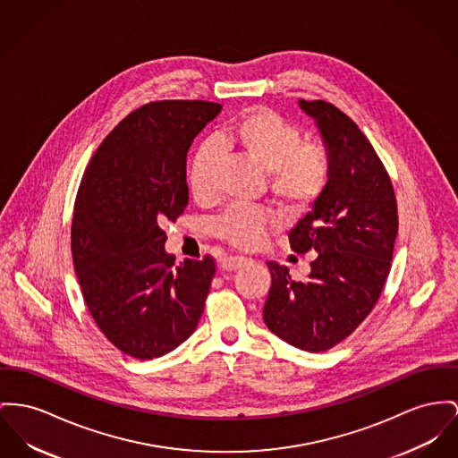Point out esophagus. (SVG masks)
Wrapping results in <instances>:
<instances>
[{
  "instance_id": "esophagus-1",
  "label": "esophagus",
  "mask_w": 458,
  "mask_h": 458,
  "mask_svg": "<svg viewBox=\"0 0 458 458\" xmlns=\"http://www.w3.org/2000/svg\"><path fill=\"white\" fill-rule=\"evenodd\" d=\"M243 264H246V259H244V257H225V259L220 262L218 267H220L222 271L231 273V271L240 269Z\"/></svg>"
}]
</instances>
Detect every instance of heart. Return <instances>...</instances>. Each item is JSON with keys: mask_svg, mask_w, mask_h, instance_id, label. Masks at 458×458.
<instances>
[{"mask_svg": "<svg viewBox=\"0 0 458 458\" xmlns=\"http://www.w3.org/2000/svg\"><path fill=\"white\" fill-rule=\"evenodd\" d=\"M218 144L243 154L267 174L276 201L292 212L309 208L325 191L330 179V157L319 144L302 142L301 130L266 107L242 113L218 137ZM214 148H199L191 159L187 181L194 201H214ZM266 215L253 208L231 207L220 215L212 231L215 236L238 248H251L262 240Z\"/></svg>", "mask_w": 458, "mask_h": 458, "instance_id": "heart-1", "label": "heart"}]
</instances>
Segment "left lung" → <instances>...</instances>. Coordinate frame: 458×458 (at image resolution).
Masks as SVG:
<instances>
[{"label":"left lung","mask_w":458,"mask_h":458,"mask_svg":"<svg viewBox=\"0 0 458 458\" xmlns=\"http://www.w3.org/2000/svg\"><path fill=\"white\" fill-rule=\"evenodd\" d=\"M297 104L319 131L330 179L288 234L295 253H316L309 276L293 281L284 266L267 262L273 283L264 323L290 345L321 352L351 335L382 293L397 236L396 198L356 123L325 100Z\"/></svg>","instance_id":"8db88e82"}]
</instances>
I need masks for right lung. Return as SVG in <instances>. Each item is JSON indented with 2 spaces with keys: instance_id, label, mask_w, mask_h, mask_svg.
<instances>
[{
  "instance_id": "add662e5",
  "label": "right lung",
  "mask_w": 458,
  "mask_h": 458,
  "mask_svg": "<svg viewBox=\"0 0 458 458\" xmlns=\"http://www.w3.org/2000/svg\"><path fill=\"white\" fill-rule=\"evenodd\" d=\"M220 104L161 100L128 114L100 144L74 203L71 248L97 327L137 360L168 354L194 334L215 276L210 257L165 250V222L189 201L187 151Z\"/></svg>"
}]
</instances>
